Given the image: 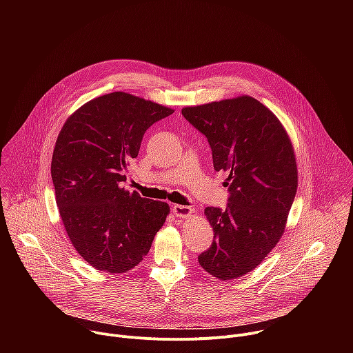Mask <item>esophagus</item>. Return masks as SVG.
Masks as SVG:
<instances>
[{
	"mask_svg": "<svg viewBox=\"0 0 353 353\" xmlns=\"http://www.w3.org/2000/svg\"><path fill=\"white\" fill-rule=\"evenodd\" d=\"M172 211H173V214H174L177 218H180V219H185V218H190V216H191V214H192V208H191V207L179 205V204L173 205Z\"/></svg>",
	"mask_w": 353,
	"mask_h": 353,
	"instance_id": "esophagus-1",
	"label": "esophagus"
}]
</instances>
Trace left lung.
Instances as JSON below:
<instances>
[{
    "label": "left lung",
    "instance_id": "obj_1",
    "mask_svg": "<svg viewBox=\"0 0 353 353\" xmlns=\"http://www.w3.org/2000/svg\"><path fill=\"white\" fill-rule=\"evenodd\" d=\"M181 114L207 137L214 169L229 174L228 208H205L214 241L198 263L221 281L236 279L259 267L285 232L297 190L293 145L278 117L247 94Z\"/></svg>",
    "mask_w": 353,
    "mask_h": 353
}]
</instances>
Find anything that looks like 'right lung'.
Listing matches in <instances>:
<instances>
[{"label":"right lung","instance_id":"add662e5","mask_svg":"<svg viewBox=\"0 0 353 353\" xmlns=\"http://www.w3.org/2000/svg\"><path fill=\"white\" fill-rule=\"evenodd\" d=\"M174 110L125 92L94 97L64 123L52 159L56 203L77 253L97 271L137 267L170 207L121 183L145 131Z\"/></svg>","mask_w":353,"mask_h":353}]
</instances>
